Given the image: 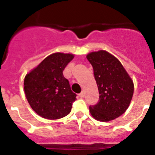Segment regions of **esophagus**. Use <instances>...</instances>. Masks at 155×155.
<instances>
[{
  "mask_svg": "<svg viewBox=\"0 0 155 155\" xmlns=\"http://www.w3.org/2000/svg\"><path fill=\"white\" fill-rule=\"evenodd\" d=\"M78 96L80 97V98H83V97H84V93L81 92L80 93V94H78Z\"/></svg>",
  "mask_w": 155,
  "mask_h": 155,
  "instance_id": "esophagus-1",
  "label": "esophagus"
}]
</instances>
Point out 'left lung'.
Masks as SVG:
<instances>
[{"label": "left lung", "mask_w": 155, "mask_h": 155, "mask_svg": "<svg viewBox=\"0 0 155 155\" xmlns=\"http://www.w3.org/2000/svg\"><path fill=\"white\" fill-rule=\"evenodd\" d=\"M94 71L99 93L98 103L90 105L91 116L102 122L124 114L134 94V83L118 59L104 50L87 55Z\"/></svg>", "instance_id": "1"}]
</instances>
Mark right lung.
<instances>
[{
    "label": "right lung",
    "mask_w": 155,
    "mask_h": 155,
    "mask_svg": "<svg viewBox=\"0 0 155 155\" xmlns=\"http://www.w3.org/2000/svg\"><path fill=\"white\" fill-rule=\"evenodd\" d=\"M74 58L70 53H56L45 58L25 76L24 89L31 109L48 120L69 114L77 94L71 91L63 71Z\"/></svg>",
    "instance_id": "right-lung-1"
}]
</instances>
